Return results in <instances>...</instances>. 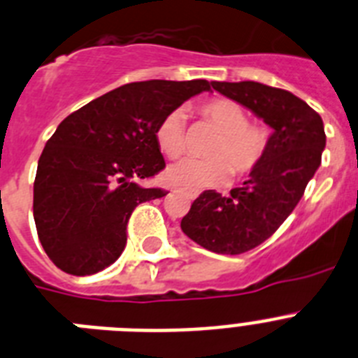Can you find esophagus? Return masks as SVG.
Listing matches in <instances>:
<instances>
[{"mask_svg": "<svg viewBox=\"0 0 358 358\" xmlns=\"http://www.w3.org/2000/svg\"><path fill=\"white\" fill-rule=\"evenodd\" d=\"M181 192L188 197V199H195V197L199 195V192H195V190H181Z\"/></svg>", "mask_w": 358, "mask_h": 358, "instance_id": "obj_1", "label": "esophagus"}]
</instances>
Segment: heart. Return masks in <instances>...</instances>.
<instances>
[{
    "mask_svg": "<svg viewBox=\"0 0 358 358\" xmlns=\"http://www.w3.org/2000/svg\"><path fill=\"white\" fill-rule=\"evenodd\" d=\"M195 112L215 128L219 136L208 148L206 161H182L164 172L163 179L170 186L212 188L234 177H248L261 166L270 146V134L264 127L248 123L243 106L230 99H208L197 105ZM155 143L168 159H179L186 152L185 115L173 110L159 121Z\"/></svg>",
    "mask_w": 358,
    "mask_h": 358,
    "instance_id": "1",
    "label": "heart"
}]
</instances>
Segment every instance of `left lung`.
I'll list each match as a JSON object with an SVG mask.
<instances>
[{
    "instance_id": "obj_1",
    "label": "left lung",
    "mask_w": 358,
    "mask_h": 358,
    "mask_svg": "<svg viewBox=\"0 0 358 358\" xmlns=\"http://www.w3.org/2000/svg\"><path fill=\"white\" fill-rule=\"evenodd\" d=\"M213 90L237 101L273 128L261 166L230 195L206 190L182 217L194 243L222 255H239L271 237L301 201L320 166L322 119L292 92L255 81H213Z\"/></svg>"
}]
</instances>
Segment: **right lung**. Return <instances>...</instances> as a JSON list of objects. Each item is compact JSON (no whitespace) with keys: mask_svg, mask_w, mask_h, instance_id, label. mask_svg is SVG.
I'll return each instance as SVG.
<instances>
[{"mask_svg":"<svg viewBox=\"0 0 358 358\" xmlns=\"http://www.w3.org/2000/svg\"><path fill=\"white\" fill-rule=\"evenodd\" d=\"M210 87L206 79L128 83L61 121L34 181L38 237L59 270L83 277L117 261L137 204L166 195L139 185L164 168L159 121Z\"/></svg>","mask_w":358,"mask_h":358,"instance_id":"1","label":"right lung"}]
</instances>
